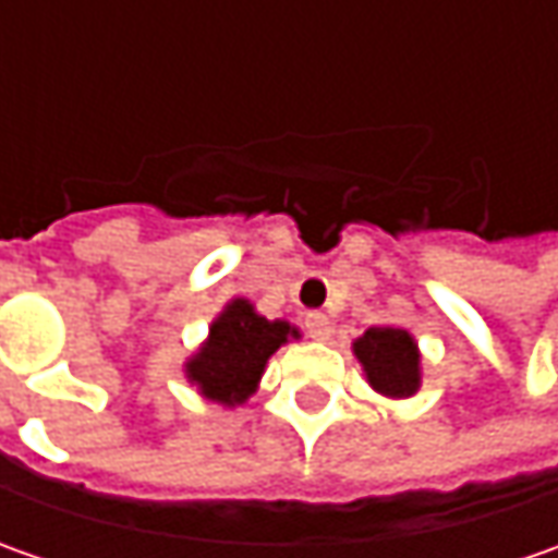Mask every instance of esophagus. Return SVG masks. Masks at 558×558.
Listing matches in <instances>:
<instances>
[{"label": "esophagus", "mask_w": 558, "mask_h": 558, "mask_svg": "<svg viewBox=\"0 0 558 558\" xmlns=\"http://www.w3.org/2000/svg\"><path fill=\"white\" fill-rule=\"evenodd\" d=\"M304 326H307V335L313 341H329V335H332V323L326 313H307Z\"/></svg>", "instance_id": "1"}]
</instances>
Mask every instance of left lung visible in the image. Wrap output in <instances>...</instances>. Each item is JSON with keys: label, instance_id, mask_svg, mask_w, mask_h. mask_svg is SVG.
<instances>
[{"label": "left lung", "instance_id": "8db88e82", "mask_svg": "<svg viewBox=\"0 0 558 558\" xmlns=\"http://www.w3.org/2000/svg\"><path fill=\"white\" fill-rule=\"evenodd\" d=\"M354 354L378 395L400 400L418 391V348L407 329L373 326L354 341Z\"/></svg>", "mask_w": 558, "mask_h": 558}]
</instances>
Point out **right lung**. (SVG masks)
<instances>
[{
	"label": "right lung",
	"instance_id": "right-lung-1",
	"mask_svg": "<svg viewBox=\"0 0 558 558\" xmlns=\"http://www.w3.org/2000/svg\"><path fill=\"white\" fill-rule=\"evenodd\" d=\"M301 332L286 319H267L245 298H235L210 323L207 341L185 363V378L207 400L239 407L257 391L267 360Z\"/></svg>",
	"mask_w": 558,
	"mask_h": 558
}]
</instances>
